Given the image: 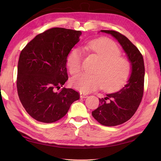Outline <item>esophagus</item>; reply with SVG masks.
Returning a JSON list of instances; mask_svg holds the SVG:
<instances>
[{
    "mask_svg": "<svg viewBox=\"0 0 161 161\" xmlns=\"http://www.w3.org/2000/svg\"><path fill=\"white\" fill-rule=\"evenodd\" d=\"M88 97V95L86 93H80V97L81 98H86Z\"/></svg>",
    "mask_w": 161,
    "mask_h": 161,
    "instance_id": "34e87169",
    "label": "esophagus"
}]
</instances>
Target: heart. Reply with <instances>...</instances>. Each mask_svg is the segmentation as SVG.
<instances>
[{
    "label": "heart",
    "mask_w": 161,
    "mask_h": 161,
    "mask_svg": "<svg viewBox=\"0 0 161 161\" xmlns=\"http://www.w3.org/2000/svg\"><path fill=\"white\" fill-rule=\"evenodd\" d=\"M84 52L100 59L93 74H79L71 81L73 86L85 93L103 87L107 92L121 90L127 84L132 73V65L129 59L122 57V51L112 40L97 39L90 41L83 46ZM83 53L75 49L68 55L67 65L72 75L81 69Z\"/></svg>",
    "instance_id": "heart-1"
}]
</instances>
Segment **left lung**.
<instances>
[{"mask_svg": "<svg viewBox=\"0 0 161 161\" xmlns=\"http://www.w3.org/2000/svg\"><path fill=\"white\" fill-rule=\"evenodd\" d=\"M110 34L118 41L132 65V73L128 81L117 93L99 98V107L92 115L101 125L114 126L122 125L134 115L144 93L145 65L142 54L126 37L114 30H101Z\"/></svg>", "mask_w": 161, "mask_h": 161, "instance_id": "obj_1", "label": "left lung"}]
</instances>
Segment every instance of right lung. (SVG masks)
<instances>
[{
    "mask_svg": "<svg viewBox=\"0 0 161 161\" xmlns=\"http://www.w3.org/2000/svg\"><path fill=\"white\" fill-rule=\"evenodd\" d=\"M81 34L70 29L50 28L36 35L20 53L17 92L23 107L36 120H59L80 99V93L73 88L57 91L68 80L67 57L80 42Z\"/></svg>",
    "mask_w": 161,
    "mask_h": 161,
    "instance_id": "1",
    "label": "right lung"
}]
</instances>
